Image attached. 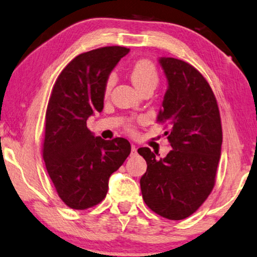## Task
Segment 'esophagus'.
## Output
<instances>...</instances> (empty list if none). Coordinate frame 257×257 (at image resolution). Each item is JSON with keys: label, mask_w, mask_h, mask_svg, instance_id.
I'll list each match as a JSON object with an SVG mask.
<instances>
[{"label": "esophagus", "mask_w": 257, "mask_h": 257, "mask_svg": "<svg viewBox=\"0 0 257 257\" xmlns=\"http://www.w3.org/2000/svg\"><path fill=\"white\" fill-rule=\"evenodd\" d=\"M137 153V146L135 144H132V154L134 156V154Z\"/></svg>", "instance_id": "esophagus-1"}]
</instances>
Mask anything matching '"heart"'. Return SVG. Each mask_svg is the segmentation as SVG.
<instances>
[{"label": "heart", "instance_id": "1", "mask_svg": "<svg viewBox=\"0 0 257 257\" xmlns=\"http://www.w3.org/2000/svg\"><path fill=\"white\" fill-rule=\"evenodd\" d=\"M159 72L156 65L153 62H151L150 59L142 58L136 60L134 63L132 71H130V79H132L133 83L138 90H143L146 88L154 89L159 83ZM113 76L109 75L105 82L104 91L105 93H109L111 89L113 87ZM129 130H134L133 125L129 124Z\"/></svg>", "mask_w": 257, "mask_h": 257}]
</instances>
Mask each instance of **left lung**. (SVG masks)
I'll list each match as a JSON object with an SVG mask.
<instances>
[{"mask_svg":"<svg viewBox=\"0 0 257 257\" xmlns=\"http://www.w3.org/2000/svg\"><path fill=\"white\" fill-rule=\"evenodd\" d=\"M168 89L159 123L172 151L157 159L149 148L138 149L148 164L141 178L142 195L151 210L180 221L197 211L214 189L221 157L222 124L216 97L203 75L184 60L162 57Z\"/></svg>","mask_w":257,"mask_h":257,"instance_id":"left-lung-1","label":"left lung"}]
</instances>
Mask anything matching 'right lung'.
<instances>
[{
	"label": "right lung",
	"mask_w": 257,
	"mask_h": 257,
	"mask_svg": "<svg viewBox=\"0 0 257 257\" xmlns=\"http://www.w3.org/2000/svg\"><path fill=\"white\" fill-rule=\"evenodd\" d=\"M128 52L117 46L83 52L66 65L52 87L42 156L57 193L72 209L84 210L103 201L109 176L132 151L125 138L105 141L87 127L88 117L104 107L109 73Z\"/></svg>",
	"instance_id": "add662e5"
}]
</instances>
